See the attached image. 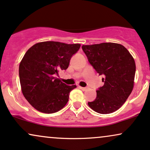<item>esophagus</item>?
<instances>
[{
  "mask_svg": "<svg viewBox=\"0 0 150 150\" xmlns=\"http://www.w3.org/2000/svg\"><path fill=\"white\" fill-rule=\"evenodd\" d=\"M79 88H80V89H82V91H86V90L88 89L87 87H82V86H79Z\"/></svg>",
  "mask_w": 150,
  "mask_h": 150,
  "instance_id": "34e87169",
  "label": "esophagus"
}]
</instances>
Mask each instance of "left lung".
Segmentation results:
<instances>
[{"mask_svg":"<svg viewBox=\"0 0 150 150\" xmlns=\"http://www.w3.org/2000/svg\"><path fill=\"white\" fill-rule=\"evenodd\" d=\"M90 64L104 85L96 91V98L88 105L100 114H110L123 105L134 86L136 64L132 55L122 45L113 42L82 45Z\"/></svg>","mask_w":150,"mask_h":150,"instance_id":"8db88e82","label":"left lung"}]
</instances>
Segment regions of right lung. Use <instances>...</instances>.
<instances>
[{
    "instance_id": "right-lung-1",
    "label": "right lung",
    "mask_w": 150,
    "mask_h": 150,
    "mask_svg": "<svg viewBox=\"0 0 150 150\" xmlns=\"http://www.w3.org/2000/svg\"><path fill=\"white\" fill-rule=\"evenodd\" d=\"M80 47V44L46 41L36 43L26 52L19 68L21 91L37 110L51 114L67 103L76 85H66L56 75L67 69Z\"/></svg>"
}]
</instances>
